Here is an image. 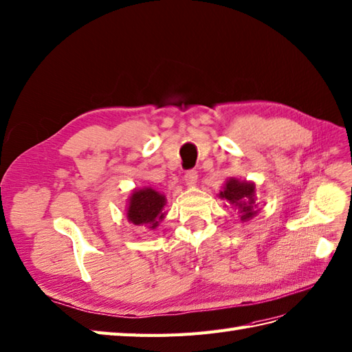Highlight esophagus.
I'll return each mask as SVG.
<instances>
[{"label":"esophagus","instance_id":"obj_1","mask_svg":"<svg viewBox=\"0 0 352 352\" xmlns=\"http://www.w3.org/2000/svg\"><path fill=\"white\" fill-rule=\"evenodd\" d=\"M184 182L187 186H195L196 182H198V173H196L195 169L187 170V173L184 174Z\"/></svg>","mask_w":352,"mask_h":352}]
</instances>
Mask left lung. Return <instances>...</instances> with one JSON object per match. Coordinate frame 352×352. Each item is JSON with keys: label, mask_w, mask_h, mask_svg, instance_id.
Returning a JSON list of instances; mask_svg holds the SVG:
<instances>
[{"label": "left lung", "mask_w": 352, "mask_h": 352, "mask_svg": "<svg viewBox=\"0 0 352 352\" xmlns=\"http://www.w3.org/2000/svg\"><path fill=\"white\" fill-rule=\"evenodd\" d=\"M222 199H226L232 207L241 213L243 222H248L256 214L255 204V183L240 182L236 178H230L225 183L223 190L219 193Z\"/></svg>", "instance_id": "left-lung-1"}]
</instances>
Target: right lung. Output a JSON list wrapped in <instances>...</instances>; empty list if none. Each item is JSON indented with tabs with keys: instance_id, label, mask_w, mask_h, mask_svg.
Masks as SVG:
<instances>
[{
	"instance_id": "right-lung-1",
	"label": "right lung",
	"mask_w": 352,
	"mask_h": 352,
	"mask_svg": "<svg viewBox=\"0 0 352 352\" xmlns=\"http://www.w3.org/2000/svg\"><path fill=\"white\" fill-rule=\"evenodd\" d=\"M165 206V195L156 192L151 187L136 189L129 199L127 220L136 226L146 225L150 230H154L165 217V213H163Z\"/></svg>"
}]
</instances>
